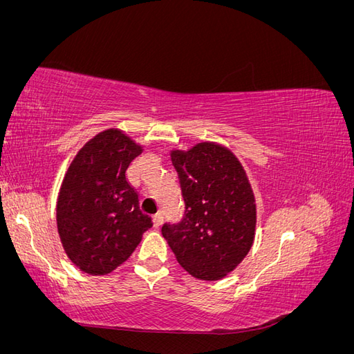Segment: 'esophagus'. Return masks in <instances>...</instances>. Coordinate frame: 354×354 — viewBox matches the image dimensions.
<instances>
[{
    "instance_id": "1",
    "label": "esophagus",
    "mask_w": 354,
    "mask_h": 354,
    "mask_svg": "<svg viewBox=\"0 0 354 354\" xmlns=\"http://www.w3.org/2000/svg\"><path fill=\"white\" fill-rule=\"evenodd\" d=\"M162 224H164L162 214H156V216H153V226H155V229H159L160 226H162Z\"/></svg>"
}]
</instances>
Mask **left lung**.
Segmentation results:
<instances>
[{"label": "left lung", "instance_id": "obj_1", "mask_svg": "<svg viewBox=\"0 0 354 354\" xmlns=\"http://www.w3.org/2000/svg\"><path fill=\"white\" fill-rule=\"evenodd\" d=\"M171 160L186 214L180 224H164L162 236L187 273L201 281H220L254 243L257 203L250 178L238 156L216 142L173 149Z\"/></svg>", "mask_w": 354, "mask_h": 354}]
</instances>
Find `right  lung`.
Instances as JSON below:
<instances>
[{"instance_id": "obj_1", "label": "right lung", "mask_w": 354, "mask_h": 354, "mask_svg": "<svg viewBox=\"0 0 354 354\" xmlns=\"http://www.w3.org/2000/svg\"><path fill=\"white\" fill-rule=\"evenodd\" d=\"M143 147L109 128L85 143L66 171L56 205L57 232L69 260L84 273H112L153 226L125 176Z\"/></svg>"}]
</instances>
